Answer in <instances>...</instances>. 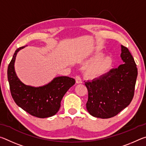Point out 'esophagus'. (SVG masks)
<instances>
[{"mask_svg": "<svg viewBox=\"0 0 146 146\" xmlns=\"http://www.w3.org/2000/svg\"><path fill=\"white\" fill-rule=\"evenodd\" d=\"M75 80H76V84H80L82 83V80H81V78L80 77V76L78 75H76L75 77Z\"/></svg>", "mask_w": 146, "mask_h": 146, "instance_id": "1", "label": "esophagus"}]
</instances>
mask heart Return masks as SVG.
Returning a JSON list of instances; mask_svg holds the SVG:
<instances>
[{"instance_id":"b5f03b06","label":"heart","mask_w":146,"mask_h":146,"mask_svg":"<svg viewBox=\"0 0 146 146\" xmlns=\"http://www.w3.org/2000/svg\"><path fill=\"white\" fill-rule=\"evenodd\" d=\"M102 54H97L87 61L91 64L86 70V76L91 79L100 78L107 74L111 69L113 62L110 56L103 57Z\"/></svg>"}]
</instances>
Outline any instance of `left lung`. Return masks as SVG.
Instances as JSON below:
<instances>
[{
  "label": "left lung",
  "mask_w": 146,
  "mask_h": 146,
  "mask_svg": "<svg viewBox=\"0 0 146 146\" xmlns=\"http://www.w3.org/2000/svg\"><path fill=\"white\" fill-rule=\"evenodd\" d=\"M122 64L105 75L85 82L88 91L86 108L91 115L109 118L129 106L134 96L138 71L133 56L126 47L121 46Z\"/></svg>",
  "instance_id": "8db88e82"
}]
</instances>
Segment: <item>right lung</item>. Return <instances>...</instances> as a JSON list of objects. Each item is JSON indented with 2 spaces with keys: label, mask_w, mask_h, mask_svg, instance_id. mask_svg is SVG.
<instances>
[{
  "label": "right lung",
  "mask_w": 146,
  "mask_h": 146,
  "mask_svg": "<svg viewBox=\"0 0 146 146\" xmlns=\"http://www.w3.org/2000/svg\"><path fill=\"white\" fill-rule=\"evenodd\" d=\"M26 46L17 49L8 68V79L12 97L17 105L25 111L38 118L55 115L60 108L64 95L75 83V79L62 76L39 87L24 84L17 76L15 62L17 53Z\"/></svg>",
  "instance_id": "1"
}]
</instances>
